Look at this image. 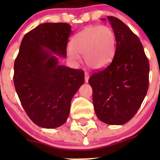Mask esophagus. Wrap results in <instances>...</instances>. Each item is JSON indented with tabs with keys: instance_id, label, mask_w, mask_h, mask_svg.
Returning a JSON list of instances; mask_svg holds the SVG:
<instances>
[{
	"instance_id": "esophagus-1",
	"label": "esophagus",
	"mask_w": 160,
	"mask_h": 160,
	"mask_svg": "<svg viewBox=\"0 0 160 160\" xmlns=\"http://www.w3.org/2000/svg\"><path fill=\"white\" fill-rule=\"evenodd\" d=\"M84 77H85V82L86 83H88V80H89V74H88V72H85L84 74Z\"/></svg>"
}]
</instances>
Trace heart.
Segmentation results:
<instances>
[{
  "mask_svg": "<svg viewBox=\"0 0 160 160\" xmlns=\"http://www.w3.org/2000/svg\"><path fill=\"white\" fill-rule=\"evenodd\" d=\"M67 56L78 62L83 55L85 63L92 70H101L112 60L116 49V36L107 25L88 26L71 40Z\"/></svg>",
  "mask_w": 160,
  "mask_h": 160,
  "instance_id": "b5f03b06",
  "label": "heart"
}]
</instances>
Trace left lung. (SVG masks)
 <instances>
[{"label":"left lung","instance_id":"8db88e82","mask_svg":"<svg viewBox=\"0 0 160 160\" xmlns=\"http://www.w3.org/2000/svg\"><path fill=\"white\" fill-rule=\"evenodd\" d=\"M107 18L116 36L115 53L110 65L88 82L98 119L120 125L134 117L147 93L149 63L138 36L120 19Z\"/></svg>","mask_w":160,"mask_h":160}]
</instances>
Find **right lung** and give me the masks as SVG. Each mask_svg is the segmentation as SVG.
Masks as SVG:
<instances>
[{"label": "right lung", "mask_w": 160, "mask_h": 160, "mask_svg": "<svg viewBox=\"0 0 160 160\" xmlns=\"http://www.w3.org/2000/svg\"><path fill=\"white\" fill-rule=\"evenodd\" d=\"M71 33L67 23H43L24 36L14 61V83L24 110L42 128L63 125L84 72L59 65L67 57Z\"/></svg>", "instance_id": "1"}]
</instances>
